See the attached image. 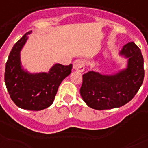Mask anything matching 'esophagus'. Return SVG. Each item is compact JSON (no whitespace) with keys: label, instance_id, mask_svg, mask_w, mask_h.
Masks as SVG:
<instances>
[{"label":"esophagus","instance_id":"obj_1","mask_svg":"<svg viewBox=\"0 0 148 148\" xmlns=\"http://www.w3.org/2000/svg\"><path fill=\"white\" fill-rule=\"evenodd\" d=\"M73 68L75 71L83 72L85 69V62L83 59H77L73 63Z\"/></svg>","mask_w":148,"mask_h":148}]
</instances>
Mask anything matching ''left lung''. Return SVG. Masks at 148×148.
Here are the masks:
<instances>
[{
    "mask_svg": "<svg viewBox=\"0 0 148 148\" xmlns=\"http://www.w3.org/2000/svg\"><path fill=\"white\" fill-rule=\"evenodd\" d=\"M120 55L128 59L126 68L114 75L89 71L83 75L80 95L95 110L120 108L130 101L143 83L145 70L141 49L133 42L126 43Z\"/></svg>",
    "mask_w": 148,
    "mask_h": 148,
    "instance_id": "8db88e82",
    "label": "left lung"
}]
</instances>
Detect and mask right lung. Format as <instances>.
<instances>
[{"label": "right lung", "mask_w": 148, "mask_h": 148, "mask_svg": "<svg viewBox=\"0 0 148 148\" xmlns=\"http://www.w3.org/2000/svg\"><path fill=\"white\" fill-rule=\"evenodd\" d=\"M28 32L15 43L5 68L4 80L11 99L25 110H41L53 104L59 85L71 73L72 64H54L49 72L30 74L22 68L20 51Z\"/></svg>", "instance_id": "obj_1"}]
</instances>
